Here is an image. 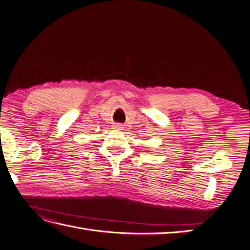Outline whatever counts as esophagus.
I'll use <instances>...</instances> for the list:
<instances>
[{
  "instance_id": "1",
  "label": "esophagus",
  "mask_w": 250,
  "mask_h": 250,
  "mask_svg": "<svg viewBox=\"0 0 250 250\" xmlns=\"http://www.w3.org/2000/svg\"><path fill=\"white\" fill-rule=\"evenodd\" d=\"M122 128H123V126H122V125H121V124H116V125H113V129L122 130Z\"/></svg>"
}]
</instances>
